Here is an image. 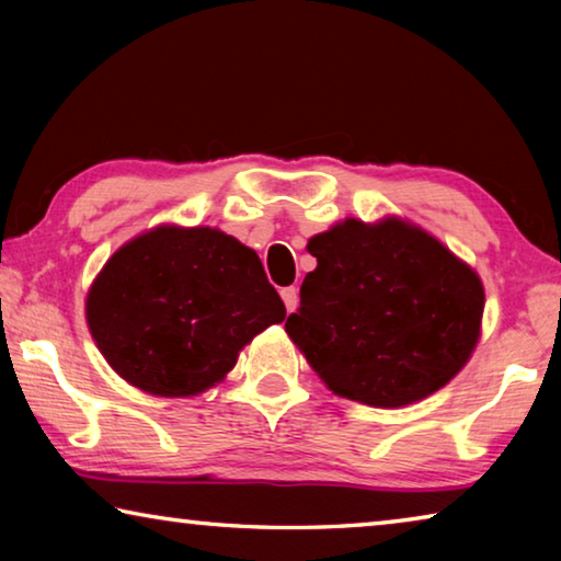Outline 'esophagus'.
I'll return each mask as SVG.
<instances>
[{
	"mask_svg": "<svg viewBox=\"0 0 561 561\" xmlns=\"http://www.w3.org/2000/svg\"><path fill=\"white\" fill-rule=\"evenodd\" d=\"M282 301H284V307H287V311L297 309L299 307V289L297 287L282 289Z\"/></svg>",
	"mask_w": 561,
	"mask_h": 561,
	"instance_id": "34e87169",
	"label": "esophagus"
}]
</instances>
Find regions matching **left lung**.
Listing matches in <instances>:
<instances>
[{
	"instance_id": "1",
	"label": "left lung",
	"mask_w": 561,
	"mask_h": 561,
	"mask_svg": "<svg viewBox=\"0 0 561 561\" xmlns=\"http://www.w3.org/2000/svg\"><path fill=\"white\" fill-rule=\"evenodd\" d=\"M289 339L348 401L403 408L440 391L468 364L482 331L485 287L468 262L423 227L388 215L346 217L309 240Z\"/></svg>"
}]
</instances>
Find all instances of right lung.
Segmentation results:
<instances>
[{
    "instance_id": "obj_1",
    "label": "right lung",
    "mask_w": 561,
    "mask_h": 561,
    "mask_svg": "<svg viewBox=\"0 0 561 561\" xmlns=\"http://www.w3.org/2000/svg\"><path fill=\"white\" fill-rule=\"evenodd\" d=\"M287 309L257 252L217 227L158 225L118 247L87 294V324L123 381L201 396Z\"/></svg>"
}]
</instances>
